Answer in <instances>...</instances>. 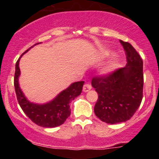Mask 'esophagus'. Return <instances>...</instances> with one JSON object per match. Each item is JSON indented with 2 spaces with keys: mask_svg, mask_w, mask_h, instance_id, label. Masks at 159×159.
Wrapping results in <instances>:
<instances>
[{
  "mask_svg": "<svg viewBox=\"0 0 159 159\" xmlns=\"http://www.w3.org/2000/svg\"><path fill=\"white\" fill-rule=\"evenodd\" d=\"M91 89H92V85H91L90 84H88V83L84 84V88H83V91H84V92H88V91H90Z\"/></svg>",
  "mask_w": 159,
  "mask_h": 159,
  "instance_id": "1",
  "label": "esophagus"
}]
</instances>
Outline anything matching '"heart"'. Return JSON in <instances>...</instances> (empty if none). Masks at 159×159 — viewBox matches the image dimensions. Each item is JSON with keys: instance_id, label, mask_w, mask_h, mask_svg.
Listing matches in <instances>:
<instances>
[{"instance_id": "heart-1", "label": "heart", "mask_w": 159, "mask_h": 159, "mask_svg": "<svg viewBox=\"0 0 159 159\" xmlns=\"http://www.w3.org/2000/svg\"><path fill=\"white\" fill-rule=\"evenodd\" d=\"M116 65H117V63H116V60H113V61H111V63H109V64H108L107 65L106 67L103 68L102 71H103L104 73L110 72V71H111L112 70H113L114 68L116 67Z\"/></svg>"}]
</instances>
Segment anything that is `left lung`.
Instances as JSON below:
<instances>
[{
    "label": "left lung",
    "instance_id": "8db88e82",
    "mask_svg": "<svg viewBox=\"0 0 159 159\" xmlns=\"http://www.w3.org/2000/svg\"><path fill=\"white\" fill-rule=\"evenodd\" d=\"M127 64L104 75L94 76L92 85L98 93L95 116L109 124L126 122L134 116L143 95V62L128 42L120 40Z\"/></svg>",
    "mask_w": 159,
    "mask_h": 159
}]
</instances>
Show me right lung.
<instances>
[{"label": "right lung", "instance_id": "right-lung-1", "mask_svg": "<svg viewBox=\"0 0 159 159\" xmlns=\"http://www.w3.org/2000/svg\"><path fill=\"white\" fill-rule=\"evenodd\" d=\"M31 48L24 53L29 51ZM20 58L16 63L14 87L17 101L23 111L33 123L40 127H56L62 125L71 115L70 102L80 95L84 82L79 81L73 83L69 88L60 92L52 102H48L46 104L40 105L32 103L25 98L19 87L18 78L20 73L19 67Z\"/></svg>", "mask_w": 159, "mask_h": 159}]
</instances>
